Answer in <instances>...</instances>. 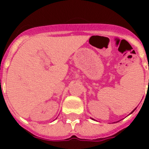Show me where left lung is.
Returning a JSON list of instances; mask_svg holds the SVG:
<instances>
[{
  "label": "left lung",
  "instance_id": "1",
  "mask_svg": "<svg viewBox=\"0 0 149 149\" xmlns=\"http://www.w3.org/2000/svg\"><path fill=\"white\" fill-rule=\"evenodd\" d=\"M135 109H136V108H135ZM135 109H134V111H132V113H133V112H134V111H135ZM92 119H93V118H92Z\"/></svg>",
  "mask_w": 149,
  "mask_h": 149
}]
</instances>
